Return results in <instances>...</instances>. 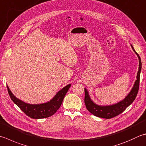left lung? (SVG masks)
Instances as JSON below:
<instances>
[{
	"label": "left lung",
	"mask_w": 146,
	"mask_h": 146,
	"mask_svg": "<svg viewBox=\"0 0 146 146\" xmlns=\"http://www.w3.org/2000/svg\"><path fill=\"white\" fill-rule=\"evenodd\" d=\"M133 50L137 54L139 61V71L137 75V80L135 82L129 94L126 96L123 100H122L118 103L110 105V106H99L96 104L90 99L89 94L86 88H85V104L87 110L94 115V116L99 117V118L110 119L119 115L122 112L127 109V108L132 103L134 100L135 99L136 96L137 95L139 88V81H140V74H141L142 68L141 59L139 54L134 50L133 46L131 45Z\"/></svg>",
	"instance_id": "1"
}]
</instances>
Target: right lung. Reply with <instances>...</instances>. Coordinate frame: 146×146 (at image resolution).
I'll list each match as a JSON object with an SVG mask.
<instances>
[{"label":"right lung","mask_w":146,"mask_h":146,"mask_svg":"<svg viewBox=\"0 0 146 146\" xmlns=\"http://www.w3.org/2000/svg\"><path fill=\"white\" fill-rule=\"evenodd\" d=\"M70 86L71 84H69L62 88L50 101L39 104H28L21 101L13 95L8 86L7 87L9 95L11 100L18 106L22 111H23L25 114L31 118L40 119L51 116L56 113V111L61 107L64 96L69 90Z\"/></svg>","instance_id":"obj_1"}]
</instances>
